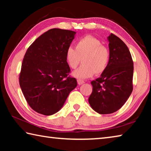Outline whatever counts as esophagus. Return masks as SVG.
<instances>
[{"label": "esophagus", "mask_w": 151, "mask_h": 151, "mask_svg": "<svg viewBox=\"0 0 151 151\" xmlns=\"http://www.w3.org/2000/svg\"><path fill=\"white\" fill-rule=\"evenodd\" d=\"M77 82H78V84L79 85H83V84L85 83V81L83 80H81V79H77Z\"/></svg>", "instance_id": "obj_1"}]
</instances>
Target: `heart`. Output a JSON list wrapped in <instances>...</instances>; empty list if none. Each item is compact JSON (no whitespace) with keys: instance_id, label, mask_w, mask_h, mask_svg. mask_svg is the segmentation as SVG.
<instances>
[{"instance_id":"1","label":"heart","mask_w":151,"mask_h":151,"mask_svg":"<svg viewBox=\"0 0 151 151\" xmlns=\"http://www.w3.org/2000/svg\"><path fill=\"white\" fill-rule=\"evenodd\" d=\"M65 57L68 66L73 69L77 67L83 59V65L74 71L72 75L85 79L93 76L94 73L100 75L105 71L110 60V51L100 40L87 35L76 42L75 48H68Z\"/></svg>"}]
</instances>
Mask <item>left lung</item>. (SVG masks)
Listing matches in <instances>:
<instances>
[{
  "instance_id": "1",
  "label": "left lung",
  "mask_w": 151,
  "mask_h": 151,
  "mask_svg": "<svg viewBox=\"0 0 151 151\" xmlns=\"http://www.w3.org/2000/svg\"><path fill=\"white\" fill-rule=\"evenodd\" d=\"M110 60L104 73L91 82L93 92L88 103L101 114H111L120 109L132 91L133 61L127 46L119 37L111 34L107 37Z\"/></svg>"
}]
</instances>
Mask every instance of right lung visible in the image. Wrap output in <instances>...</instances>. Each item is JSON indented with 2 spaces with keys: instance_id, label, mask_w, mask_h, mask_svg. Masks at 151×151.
Wrapping results in <instances>:
<instances>
[{
  "instance_id": "right-lung-1",
  "label": "right lung",
  "mask_w": 151,
  "mask_h": 151,
  "mask_svg": "<svg viewBox=\"0 0 151 151\" xmlns=\"http://www.w3.org/2000/svg\"><path fill=\"white\" fill-rule=\"evenodd\" d=\"M76 32L52 29L28 48L22 60L19 83L28 104L36 112L52 115L62 109L68 94L77 86L68 76L66 52Z\"/></svg>"
}]
</instances>
